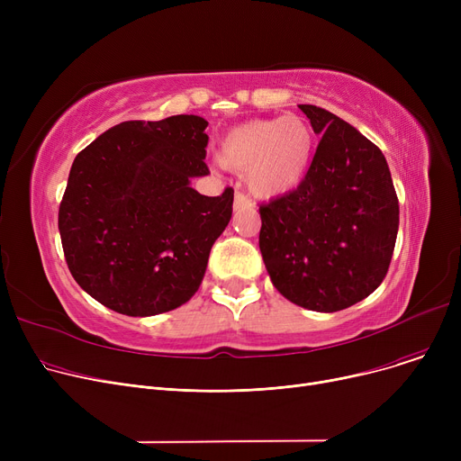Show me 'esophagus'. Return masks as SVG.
<instances>
[{
    "label": "esophagus",
    "instance_id": "1",
    "mask_svg": "<svg viewBox=\"0 0 461 461\" xmlns=\"http://www.w3.org/2000/svg\"><path fill=\"white\" fill-rule=\"evenodd\" d=\"M250 205H252V202L245 196V194L235 192V198H233V209H235V211H240V209L250 207Z\"/></svg>",
    "mask_w": 461,
    "mask_h": 461
}]
</instances>
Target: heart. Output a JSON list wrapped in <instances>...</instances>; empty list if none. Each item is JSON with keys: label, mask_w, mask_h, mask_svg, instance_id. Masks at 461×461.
I'll use <instances>...</instances> for the list:
<instances>
[{"label": "heart", "mask_w": 461, "mask_h": 461, "mask_svg": "<svg viewBox=\"0 0 461 461\" xmlns=\"http://www.w3.org/2000/svg\"><path fill=\"white\" fill-rule=\"evenodd\" d=\"M316 136L301 115L254 119L233 127L221 140L218 160L245 174L258 198H278L304 179L312 164Z\"/></svg>", "instance_id": "obj_1"}]
</instances>
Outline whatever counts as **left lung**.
Segmentation results:
<instances>
[{
	"instance_id": "1",
	"label": "left lung",
	"mask_w": 461,
	"mask_h": 461,
	"mask_svg": "<svg viewBox=\"0 0 461 461\" xmlns=\"http://www.w3.org/2000/svg\"><path fill=\"white\" fill-rule=\"evenodd\" d=\"M299 108L321 141L301 185L259 207V250L287 301L338 312L366 299L383 282L400 207L377 145L323 108Z\"/></svg>"
}]
</instances>
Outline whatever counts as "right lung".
Returning <instances> with one entry per match:
<instances>
[{
	"label": "right lung",
	"instance_id": "obj_1",
	"mask_svg": "<svg viewBox=\"0 0 461 461\" xmlns=\"http://www.w3.org/2000/svg\"><path fill=\"white\" fill-rule=\"evenodd\" d=\"M207 121H125L72 162L59 205L70 275L106 308L132 318L169 312L198 292L209 252L231 218L233 190L203 196Z\"/></svg>",
	"mask_w": 461,
	"mask_h": 461
}]
</instances>
